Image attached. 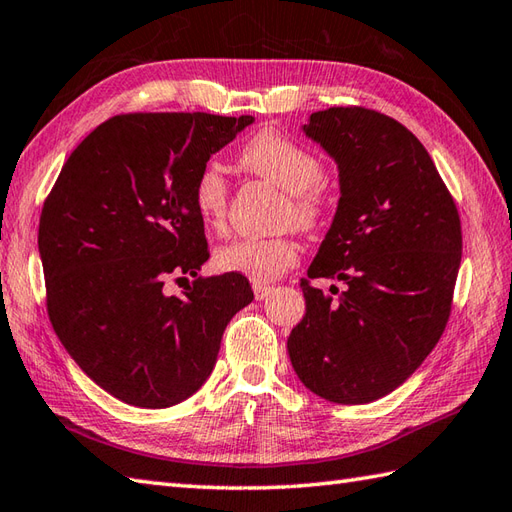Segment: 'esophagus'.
<instances>
[{"label":"esophagus","instance_id":"34e87169","mask_svg":"<svg viewBox=\"0 0 512 512\" xmlns=\"http://www.w3.org/2000/svg\"><path fill=\"white\" fill-rule=\"evenodd\" d=\"M253 292H255V299H257V301H264V299L270 295V292H273V288H270V286H262V284H255V286H253Z\"/></svg>","mask_w":512,"mask_h":512}]
</instances>
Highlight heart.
Listing matches in <instances>:
<instances>
[{"label":"heart","instance_id":"b5f03b06","mask_svg":"<svg viewBox=\"0 0 512 512\" xmlns=\"http://www.w3.org/2000/svg\"><path fill=\"white\" fill-rule=\"evenodd\" d=\"M239 165L288 193L286 220L303 231L317 228L323 217V162L310 149L277 129H262L239 151ZM193 209L209 231L226 224L228 182L224 171L206 165L191 189ZM299 250L290 237H242L215 250V266L222 273L242 275L253 284H268L297 264Z\"/></svg>","mask_w":512,"mask_h":512}]
</instances>
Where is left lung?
<instances>
[{"label":"left lung","instance_id":"1","mask_svg":"<svg viewBox=\"0 0 512 512\" xmlns=\"http://www.w3.org/2000/svg\"><path fill=\"white\" fill-rule=\"evenodd\" d=\"M303 132L339 167L341 198L310 279L306 317L288 336L290 363L314 394L363 405L416 372L447 328L462 259L455 202L405 125L365 107L314 112Z\"/></svg>","mask_w":512,"mask_h":512}]
</instances>
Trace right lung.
Masks as SVG:
<instances>
[{
    "label": "right lung",
    "mask_w": 512,
    "mask_h": 512,
    "mask_svg": "<svg viewBox=\"0 0 512 512\" xmlns=\"http://www.w3.org/2000/svg\"><path fill=\"white\" fill-rule=\"evenodd\" d=\"M204 112L121 114L76 147L43 202L39 255L54 332L85 374L134 407L178 405L211 376L248 279L169 276L209 259L193 209L198 171L253 123Z\"/></svg>",
    "instance_id": "add662e5"
}]
</instances>
